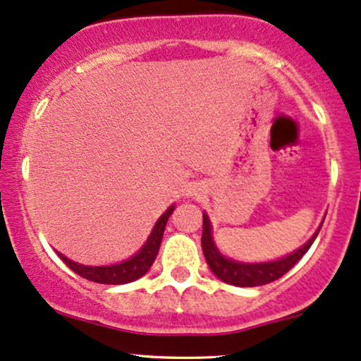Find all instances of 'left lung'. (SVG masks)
<instances>
[{
  "label": "left lung",
  "mask_w": 361,
  "mask_h": 361,
  "mask_svg": "<svg viewBox=\"0 0 361 361\" xmlns=\"http://www.w3.org/2000/svg\"><path fill=\"white\" fill-rule=\"evenodd\" d=\"M323 225V222H321ZM321 225L312 233V237L306 242L305 245L299 247L293 254L286 255V257L277 260H269V262H238V260L225 257L219 247L215 245L214 237H212V224L207 214H203V232H202V249L205 255L207 264L210 266L212 272L219 277L220 281L227 282V284L238 286V288H255V286H264L269 282L279 279L294 267L302 255L310 250V247L318 237Z\"/></svg>",
  "instance_id": "obj_1"
}]
</instances>
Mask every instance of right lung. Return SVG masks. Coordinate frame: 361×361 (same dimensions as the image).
<instances>
[{
  "instance_id": "obj_1",
  "label": "right lung",
  "mask_w": 361,
  "mask_h": 361,
  "mask_svg": "<svg viewBox=\"0 0 361 361\" xmlns=\"http://www.w3.org/2000/svg\"><path fill=\"white\" fill-rule=\"evenodd\" d=\"M173 210H175V205L169 207L168 210L159 216L158 222L154 224L153 230H151L149 237H147V240L145 242V245H142L133 257L123 260V262L119 264H111V266H82L79 262H73V260L67 259L63 254H60V252H56V254H59V257L62 259L75 274L84 277V279L99 282V284H128V282H133L145 276L146 272L149 271V267L153 266L156 255H158L159 245H161L164 227H166V222L169 215L173 214Z\"/></svg>"
}]
</instances>
